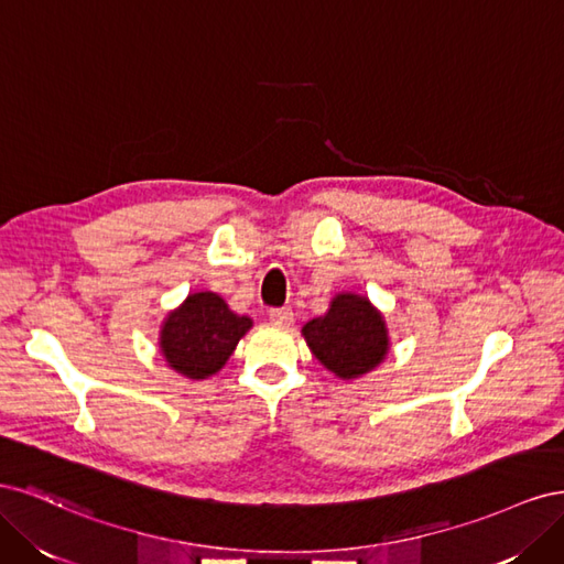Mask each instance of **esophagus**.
Masks as SVG:
<instances>
[{
    "instance_id": "obj_1",
    "label": "esophagus",
    "mask_w": 564,
    "mask_h": 564,
    "mask_svg": "<svg viewBox=\"0 0 564 564\" xmlns=\"http://www.w3.org/2000/svg\"><path fill=\"white\" fill-rule=\"evenodd\" d=\"M270 322H275V324H292L294 322V313H292V308H272L270 313Z\"/></svg>"
}]
</instances>
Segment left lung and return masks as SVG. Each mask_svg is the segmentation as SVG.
I'll return each instance as SVG.
<instances>
[{
  "mask_svg": "<svg viewBox=\"0 0 564 564\" xmlns=\"http://www.w3.org/2000/svg\"><path fill=\"white\" fill-rule=\"evenodd\" d=\"M303 336L317 360L338 379L362 377L388 352L383 317L357 294H338L327 315L305 324Z\"/></svg>",
  "mask_w": 564,
  "mask_h": 564,
  "instance_id": "left-lung-1",
  "label": "left lung"
}]
</instances>
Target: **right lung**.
Instances as JSON below:
<instances>
[{"label":"right lung","mask_w":564,"mask_h":564,"mask_svg":"<svg viewBox=\"0 0 564 564\" xmlns=\"http://www.w3.org/2000/svg\"><path fill=\"white\" fill-rule=\"evenodd\" d=\"M249 327L251 319L235 315L218 294L199 292L166 317L160 346L169 367L187 379H207L228 362Z\"/></svg>","instance_id":"right-lung-1"}]
</instances>
